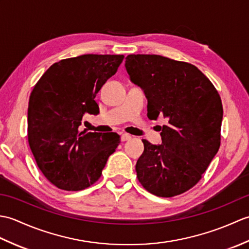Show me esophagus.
Listing matches in <instances>:
<instances>
[{
	"mask_svg": "<svg viewBox=\"0 0 249 249\" xmlns=\"http://www.w3.org/2000/svg\"><path fill=\"white\" fill-rule=\"evenodd\" d=\"M121 139H122V141H128L131 139V136L128 134H123L121 137Z\"/></svg>",
	"mask_w": 249,
	"mask_h": 249,
	"instance_id": "esophagus-1",
	"label": "esophagus"
}]
</instances>
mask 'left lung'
<instances>
[{"label":"left lung","instance_id":"obj_1","mask_svg":"<svg viewBox=\"0 0 249 249\" xmlns=\"http://www.w3.org/2000/svg\"><path fill=\"white\" fill-rule=\"evenodd\" d=\"M125 67L130 80L144 91L147 116L167 121L162 144L142 140L137 178L158 197L187 192L219 150L224 110L217 89L195 65L161 55L129 54Z\"/></svg>","mask_w":249,"mask_h":249}]
</instances>
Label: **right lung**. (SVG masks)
Returning <instances> with one entry per match:
<instances>
[{
    "mask_svg": "<svg viewBox=\"0 0 249 249\" xmlns=\"http://www.w3.org/2000/svg\"><path fill=\"white\" fill-rule=\"evenodd\" d=\"M124 55L83 54L51 65L30 95L28 141L48 181L70 192L98 181L120 144L115 133L79 130L83 115L97 114L94 98L112 77Z\"/></svg>",
    "mask_w": 249,
    "mask_h": 249,
    "instance_id": "right-lung-1",
    "label": "right lung"
}]
</instances>
